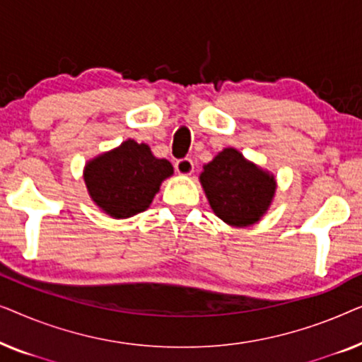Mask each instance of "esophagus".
Returning a JSON list of instances; mask_svg holds the SVG:
<instances>
[{
	"mask_svg": "<svg viewBox=\"0 0 362 362\" xmlns=\"http://www.w3.org/2000/svg\"><path fill=\"white\" fill-rule=\"evenodd\" d=\"M175 168L176 171L180 173V175H191L192 171H194V163H192L191 158H181V160H177L175 163Z\"/></svg>",
	"mask_w": 362,
	"mask_h": 362,
	"instance_id": "obj_1",
	"label": "esophagus"
}]
</instances>
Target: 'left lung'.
<instances>
[{
  "instance_id": "1",
  "label": "left lung",
  "mask_w": 362,
  "mask_h": 362,
  "mask_svg": "<svg viewBox=\"0 0 362 362\" xmlns=\"http://www.w3.org/2000/svg\"><path fill=\"white\" fill-rule=\"evenodd\" d=\"M207 199L217 217L230 226H250L264 216L275 194L274 176L226 148L201 175Z\"/></svg>"
}]
</instances>
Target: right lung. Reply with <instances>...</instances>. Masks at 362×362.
Listing matches in <instances>:
<instances>
[{"label": "right lung", "mask_w": 362, "mask_h": 362, "mask_svg": "<svg viewBox=\"0 0 362 362\" xmlns=\"http://www.w3.org/2000/svg\"><path fill=\"white\" fill-rule=\"evenodd\" d=\"M171 175L170 161L153 156L145 143L128 140L88 163L86 185L97 206L112 217L123 219L146 211L161 181Z\"/></svg>", "instance_id": "1"}]
</instances>
